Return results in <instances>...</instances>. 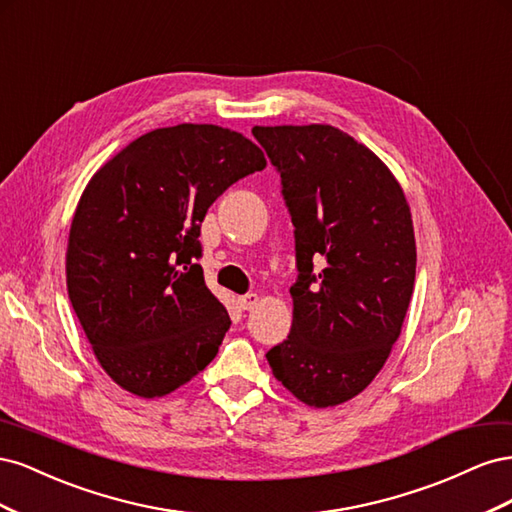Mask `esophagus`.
Returning <instances> with one entry per match:
<instances>
[{"instance_id":"esophagus-1","label":"esophagus","mask_w":512,"mask_h":512,"mask_svg":"<svg viewBox=\"0 0 512 512\" xmlns=\"http://www.w3.org/2000/svg\"><path fill=\"white\" fill-rule=\"evenodd\" d=\"M237 303H239V307L241 309H254L256 307V303H258V294H254V292H250V294H243V297H239L237 299Z\"/></svg>"}]
</instances>
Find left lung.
Here are the masks:
<instances>
[{
  "label": "left lung",
  "instance_id": "1",
  "mask_svg": "<svg viewBox=\"0 0 512 512\" xmlns=\"http://www.w3.org/2000/svg\"><path fill=\"white\" fill-rule=\"evenodd\" d=\"M282 177L299 280L273 376L312 408L365 391L389 359L416 275L412 213L374 151L327 123L256 126Z\"/></svg>",
  "mask_w": 512,
  "mask_h": 512
}]
</instances>
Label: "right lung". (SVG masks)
Here are the masks:
<instances>
[{
  "label": "right lung",
  "mask_w": 512,
  "mask_h": 512,
  "mask_svg": "<svg viewBox=\"0 0 512 512\" xmlns=\"http://www.w3.org/2000/svg\"><path fill=\"white\" fill-rule=\"evenodd\" d=\"M265 166L243 134L179 123L138 136L89 179L68 237V297L123 391L164 397L215 359L230 318L194 262L200 224L226 188Z\"/></svg>",
  "instance_id": "add662e5"
}]
</instances>
